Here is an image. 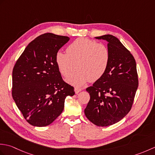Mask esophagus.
Segmentation results:
<instances>
[{"label":"esophagus","instance_id":"obj_1","mask_svg":"<svg viewBox=\"0 0 155 155\" xmlns=\"http://www.w3.org/2000/svg\"><path fill=\"white\" fill-rule=\"evenodd\" d=\"M82 91V88H78V87H75L74 88V92L76 94H78L79 92H81Z\"/></svg>","mask_w":155,"mask_h":155}]
</instances>
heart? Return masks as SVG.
<instances>
[{
  "instance_id": "heart-1",
  "label": "heart",
  "mask_w": 155,
  "mask_h": 155,
  "mask_svg": "<svg viewBox=\"0 0 155 155\" xmlns=\"http://www.w3.org/2000/svg\"><path fill=\"white\" fill-rule=\"evenodd\" d=\"M110 61L106 46L85 38H79L68 46L67 52L58 51L55 56L59 72L68 77L76 67L77 71L67 81L74 86H82L89 80L94 82L105 73Z\"/></svg>"
}]
</instances>
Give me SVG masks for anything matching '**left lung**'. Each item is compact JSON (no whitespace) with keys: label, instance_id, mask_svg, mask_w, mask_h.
Instances as JSON below:
<instances>
[{"label":"left lung","instance_id":"1","mask_svg":"<svg viewBox=\"0 0 155 155\" xmlns=\"http://www.w3.org/2000/svg\"><path fill=\"white\" fill-rule=\"evenodd\" d=\"M108 42L110 61L105 73L92 87L84 114L91 123L107 127L118 123L131 109L139 86L137 64L130 51L111 35L95 37Z\"/></svg>","mask_w":155,"mask_h":155}]
</instances>
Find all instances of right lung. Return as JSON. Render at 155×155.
<instances>
[{
	"label": "right lung",
	"instance_id": "1",
	"mask_svg": "<svg viewBox=\"0 0 155 155\" xmlns=\"http://www.w3.org/2000/svg\"><path fill=\"white\" fill-rule=\"evenodd\" d=\"M69 37L45 33L25 48L12 71V95L16 106L29 124L45 127L64 109L67 96L74 87L62 80L55 56Z\"/></svg>",
	"mask_w": 155,
	"mask_h": 155
}]
</instances>
